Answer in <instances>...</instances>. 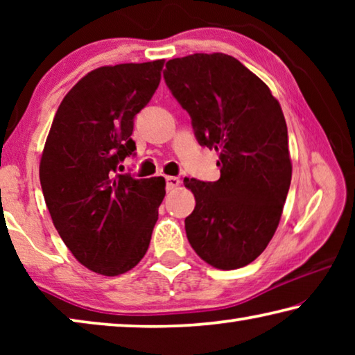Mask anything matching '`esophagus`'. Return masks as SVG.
Segmentation results:
<instances>
[{
  "label": "esophagus",
  "instance_id": "34e87169",
  "mask_svg": "<svg viewBox=\"0 0 355 355\" xmlns=\"http://www.w3.org/2000/svg\"><path fill=\"white\" fill-rule=\"evenodd\" d=\"M178 184H180L178 177H166V188H167V191L175 189Z\"/></svg>",
  "mask_w": 355,
  "mask_h": 355
}]
</instances>
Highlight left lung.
<instances>
[{"mask_svg":"<svg viewBox=\"0 0 355 355\" xmlns=\"http://www.w3.org/2000/svg\"><path fill=\"white\" fill-rule=\"evenodd\" d=\"M163 75L197 142L219 153L218 182L184 178L196 197L186 236L211 266L243 268L272 239L290 189L284 112L266 84L224 53L171 59Z\"/></svg>","mask_w":355,"mask_h":355,"instance_id":"obj_1","label":"left lung"}]
</instances>
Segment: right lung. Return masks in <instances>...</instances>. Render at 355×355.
I'll return each mask as SVG.
<instances>
[{
    "label": "right lung",
    "mask_w": 355,
    "mask_h": 355,
    "mask_svg": "<svg viewBox=\"0 0 355 355\" xmlns=\"http://www.w3.org/2000/svg\"><path fill=\"white\" fill-rule=\"evenodd\" d=\"M164 59L92 70L59 105L40 159V186L59 236L103 275L130 271L148 249L163 177L119 173L135 155V117L158 89Z\"/></svg>",
    "instance_id": "obj_1"
}]
</instances>
